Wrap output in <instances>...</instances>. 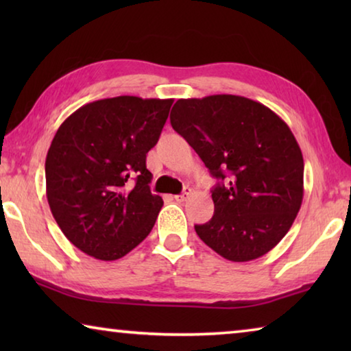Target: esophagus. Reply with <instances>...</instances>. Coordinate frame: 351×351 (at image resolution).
<instances>
[{
  "mask_svg": "<svg viewBox=\"0 0 351 351\" xmlns=\"http://www.w3.org/2000/svg\"><path fill=\"white\" fill-rule=\"evenodd\" d=\"M190 193H192V189H190V187H186V189L182 190V193H181V195H176L175 199H176V201H186V199L190 197Z\"/></svg>",
  "mask_w": 351,
  "mask_h": 351,
  "instance_id": "1",
  "label": "esophagus"
}]
</instances>
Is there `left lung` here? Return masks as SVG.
<instances>
[{
  "instance_id": "8db88e82",
  "label": "left lung",
  "mask_w": 351,
  "mask_h": 351,
  "mask_svg": "<svg viewBox=\"0 0 351 351\" xmlns=\"http://www.w3.org/2000/svg\"><path fill=\"white\" fill-rule=\"evenodd\" d=\"M170 123L218 180L213 217L195 224L199 239L230 261L269 252L304 199V158L289 127L268 106L232 94L180 99Z\"/></svg>"
}]
</instances>
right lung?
<instances>
[{"label": "right lung", "mask_w": 351, "mask_h": 351, "mask_svg": "<svg viewBox=\"0 0 351 351\" xmlns=\"http://www.w3.org/2000/svg\"><path fill=\"white\" fill-rule=\"evenodd\" d=\"M171 104L136 96L96 100L57 130L45 164L46 197L58 228L82 252L117 260L150 234L164 203L148 187L145 159Z\"/></svg>", "instance_id": "add662e5"}]
</instances>
